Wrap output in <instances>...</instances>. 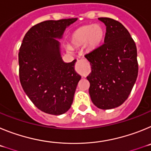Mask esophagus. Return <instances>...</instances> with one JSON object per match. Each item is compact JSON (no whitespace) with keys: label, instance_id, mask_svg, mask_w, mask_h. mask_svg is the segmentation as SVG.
<instances>
[{"label":"esophagus","instance_id":"obj_1","mask_svg":"<svg viewBox=\"0 0 151 151\" xmlns=\"http://www.w3.org/2000/svg\"><path fill=\"white\" fill-rule=\"evenodd\" d=\"M84 63H87L86 60H78L76 65V71L78 73V74L82 75L84 73Z\"/></svg>","mask_w":151,"mask_h":151}]
</instances>
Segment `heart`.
Masks as SVG:
<instances>
[{
    "label": "heart",
    "instance_id": "1",
    "mask_svg": "<svg viewBox=\"0 0 151 151\" xmlns=\"http://www.w3.org/2000/svg\"><path fill=\"white\" fill-rule=\"evenodd\" d=\"M105 29L101 25H85L74 31L70 38V43L73 47H81L85 45L88 53L94 51L101 45L105 38ZM71 51L70 46L66 47Z\"/></svg>",
    "mask_w": 151,
    "mask_h": 151
}]
</instances>
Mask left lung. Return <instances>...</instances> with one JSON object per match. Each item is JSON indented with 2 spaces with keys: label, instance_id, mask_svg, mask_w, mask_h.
<instances>
[{
  "label": "left lung",
  "instance_id": "1",
  "mask_svg": "<svg viewBox=\"0 0 151 151\" xmlns=\"http://www.w3.org/2000/svg\"><path fill=\"white\" fill-rule=\"evenodd\" d=\"M98 19L106 26L104 44L85 56L91 69L87 79L93 104L101 110H110L125 102L135 83L137 48L122 23L106 17Z\"/></svg>",
  "mask_w": 151,
  "mask_h": 151
}]
</instances>
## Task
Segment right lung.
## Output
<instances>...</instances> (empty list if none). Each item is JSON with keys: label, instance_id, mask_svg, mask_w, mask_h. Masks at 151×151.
<instances>
[{"label": "right lung", "instance_id": "obj_1", "mask_svg": "<svg viewBox=\"0 0 151 151\" xmlns=\"http://www.w3.org/2000/svg\"><path fill=\"white\" fill-rule=\"evenodd\" d=\"M77 18L47 20L27 32L19 53V80L29 99L41 111L61 115L71 107L81 76L76 60L65 63L60 42L67 27Z\"/></svg>", "mask_w": 151, "mask_h": 151}]
</instances>
